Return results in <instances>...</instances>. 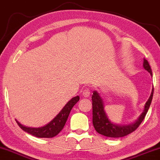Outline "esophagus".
I'll use <instances>...</instances> for the list:
<instances>
[{
    "mask_svg": "<svg viewBox=\"0 0 160 160\" xmlns=\"http://www.w3.org/2000/svg\"><path fill=\"white\" fill-rule=\"evenodd\" d=\"M90 94H91V91L89 90V88H86L83 91H82V96H83L84 97H90Z\"/></svg>",
    "mask_w": 160,
    "mask_h": 160,
    "instance_id": "obj_1",
    "label": "esophagus"
}]
</instances>
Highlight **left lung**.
<instances>
[{"label":"left lung","instance_id":"1","mask_svg":"<svg viewBox=\"0 0 160 160\" xmlns=\"http://www.w3.org/2000/svg\"><path fill=\"white\" fill-rule=\"evenodd\" d=\"M143 68L152 76V72L149 63L145 58L143 59ZM153 93H154V87L152 88L149 99L145 104L143 112L139 116V118L134 123L122 125L112 123L110 120L105 110L103 99L97 91H93L91 98H92L93 106V125L95 130L100 135L109 138H121L132 133L136 130V129L143 121L152 103Z\"/></svg>","mask_w":160,"mask_h":160}]
</instances>
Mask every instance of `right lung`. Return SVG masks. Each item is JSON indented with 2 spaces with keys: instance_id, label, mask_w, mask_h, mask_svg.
<instances>
[{
  "instance_id": "obj_1",
  "label": "right lung",
  "mask_w": 160,
  "mask_h": 160,
  "mask_svg": "<svg viewBox=\"0 0 160 160\" xmlns=\"http://www.w3.org/2000/svg\"><path fill=\"white\" fill-rule=\"evenodd\" d=\"M80 100V97L77 96L73 97L71 100L67 102V105L63 108L60 112L45 126L38 128L34 127H25L16 120L19 127L22 129L23 131L31 134V135L35 136L37 138H53L56 136L62 130L64 127L66 122H67L68 117L71 112V110L73 106Z\"/></svg>"
}]
</instances>
